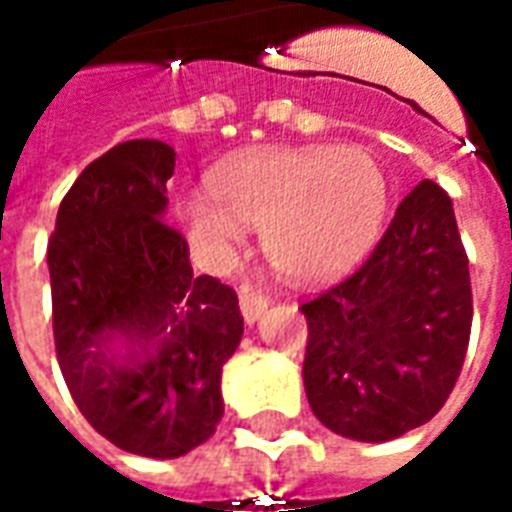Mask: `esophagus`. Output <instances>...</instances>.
Instances as JSON below:
<instances>
[{"label": "esophagus", "mask_w": 512, "mask_h": 512, "mask_svg": "<svg viewBox=\"0 0 512 512\" xmlns=\"http://www.w3.org/2000/svg\"><path fill=\"white\" fill-rule=\"evenodd\" d=\"M238 301H241V312H244L246 323H255L268 307V296L266 293H260L252 285H241L238 290Z\"/></svg>", "instance_id": "34e87169"}]
</instances>
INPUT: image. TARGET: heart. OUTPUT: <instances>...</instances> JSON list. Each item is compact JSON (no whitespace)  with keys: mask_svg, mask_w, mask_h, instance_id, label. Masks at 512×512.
<instances>
[{"mask_svg":"<svg viewBox=\"0 0 512 512\" xmlns=\"http://www.w3.org/2000/svg\"><path fill=\"white\" fill-rule=\"evenodd\" d=\"M213 196L183 200L194 244L227 255L244 227H257L279 271L326 279L373 244L384 222L386 178L362 147H279L219 169Z\"/></svg>","mask_w":512,"mask_h":512,"instance_id":"1","label":"heart"}]
</instances>
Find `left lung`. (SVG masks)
I'll return each instance as SVG.
<instances>
[{"label": "left lung", "instance_id": "obj_1", "mask_svg": "<svg viewBox=\"0 0 512 512\" xmlns=\"http://www.w3.org/2000/svg\"><path fill=\"white\" fill-rule=\"evenodd\" d=\"M304 389L340 436L389 441L425 425L461 376L472 282L452 200L422 180L354 274L299 307Z\"/></svg>", "mask_w": 512, "mask_h": 512}]
</instances>
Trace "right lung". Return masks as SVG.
Masks as SVG:
<instances>
[{
  "instance_id": "right-lung-1",
  "label": "right lung",
  "mask_w": 512,
  "mask_h": 512,
  "mask_svg": "<svg viewBox=\"0 0 512 512\" xmlns=\"http://www.w3.org/2000/svg\"><path fill=\"white\" fill-rule=\"evenodd\" d=\"M175 150L131 139L87 164L49 238L62 378L115 447L178 458L216 433L222 367L244 334L230 285L197 277L164 222Z\"/></svg>"
}]
</instances>
